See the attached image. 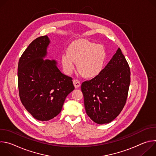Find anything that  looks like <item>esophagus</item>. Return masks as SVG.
I'll list each match as a JSON object with an SVG mask.
<instances>
[{"label":"esophagus","mask_w":156,"mask_h":156,"mask_svg":"<svg viewBox=\"0 0 156 156\" xmlns=\"http://www.w3.org/2000/svg\"><path fill=\"white\" fill-rule=\"evenodd\" d=\"M73 84H74V86H75V87H76V88H77V87H79L80 86V85H81V83H80V81L78 80V79H75V80H73Z\"/></svg>","instance_id":"1"}]
</instances>
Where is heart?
Returning a JSON list of instances; mask_svg holds the SVG:
<instances>
[{
	"label": "heart",
	"instance_id": "1",
	"mask_svg": "<svg viewBox=\"0 0 156 156\" xmlns=\"http://www.w3.org/2000/svg\"><path fill=\"white\" fill-rule=\"evenodd\" d=\"M106 56L105 49L102 45L81 39L73 42L67 52L62 54V62L67 73L73 71L75 62L81 75L86 77H92L102 70Z\"/></svg>",
	"mask_w": 156,
	"mask_h": 156
}]
</instances>
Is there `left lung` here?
Masks as SVG:
<instances>
[{"mask_svg": "<svg viewBox=\"0 0 156 156\" xmlns=\"http://www.w3.org/2000/svg\"><path fill=\"white\" fill-rule=\"evenodd\" d=\"M129 84V66L119 48L97 76L81 84L87 115L98 124L114 120L125 105Z\"/></svg>", "mask_w": 156, "mask_h": 156, "instance_id": "left-lung-1", "label": "left lung"}]
</instances>
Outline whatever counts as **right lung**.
I'll return each instance as SVG.
<instances>
[{
	"mask_svg": "<svg viewBox=\"0 0 156 156\" xmlns=\"http://www.w3.org/2000/svg\"><path fill=\"white\" fill-rule=\"evenodd\" d=\"M49 42L46 35L35 39L21 55L18 65L20 100L28 112L40 121L58 115L66 96L75 89L72 78L59 70L55 60L43 58Z\"/></svg>",
	"mask_w": 156,
	"mask_h": 156,
	"instance_id": "add662e5",
	"label": "right lung"
}]
</instances>
